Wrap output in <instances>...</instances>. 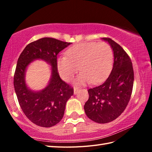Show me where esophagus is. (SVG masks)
Masks as SVG:
<instances>
[{"label": "esophagus", "mask_w": 152, "mask_h": 152, "mask_svg": "<svg viewBox=\"0 0 152 152\" xmlns=\"http://www.w3.org/2000/svg\"><path fill=\"white\" fill-rule=\"evenodd\" d=\"M79 91H80V89H79V88H74V94H76Z\"/></svg>", "instance_id": "obj_1"}]
</instances>
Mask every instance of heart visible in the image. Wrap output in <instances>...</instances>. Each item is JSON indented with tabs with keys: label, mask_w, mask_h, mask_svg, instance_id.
Instances as JSON below:
<instances>
[{
	"label": "heart",
	"mask_w": 152,
	"mask_h": 152,
	"mask_svg": "<svg viewBox=\"0 0 152 152\" xmlns=\"http://www.w3.org/2000/svg\"><path fill=\"white\" fill-rule=\"evenodd\" d=\"M66 56L58 59L59 74L64 80L70 81L79 70L82 71L76 83L96 84L106 78L112 67L113 54L108 43L82 42L72 46Z\"/></svg>",
	"instance_id": "heart-1"
}]
</instances>
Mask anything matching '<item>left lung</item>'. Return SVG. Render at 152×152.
<instances>
[{"label":"left lung","mask_w":152,"mask_h":152,"mask_svg":"<svg viewBox=\"0 0 152 152\" xmlns=\"http://www.w3.org/2000/svg\"><path fill=\"white\" fill-rule=\"evenodd\" d=\"M114 63L111 72L103 83L89 88L88 100L84 106L90 119L98 123H107L116 119L124 111L132 96L134 73L132 60L125 51L110 38Z\"/></svg>","instance_id":"8db88e82"}]
</instances>
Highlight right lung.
Masks as SVG:
<instances>
[{
    "label": "right lung",
    "instance_id": "obj_1",
    "mask_svg": "<svg viewBox=\"0 0 152 152\" xmlns=\"http://www.w3.org/2000/svg\"><path fill=\"white\" fill-rule=\"evenodd\" d=\"M71 43L44 37L28 44L18 59L14 74L15 93L20 108L31 121L43 127H50L63 118L66 104L74 94V88L60 78L57 55ZM44 60L52 66L48 86L35 92L28 88L24 77L26 68L35 59Z\"/></svg>",
    "mask_w": 152,
    "mask_h": 152
}]
</instances>
